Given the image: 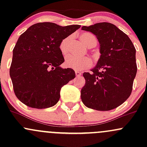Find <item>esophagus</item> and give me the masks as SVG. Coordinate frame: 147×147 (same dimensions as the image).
<instances>
[{"mask_svg": "<svg viewBox=\"0 0 147 147\" xmlns=\"http://www.w3.org/2000/svg\"><path fill=\"white\" fill-rule=\"evenodd\" d=\"M75 75L76 77H79V76L82 75V72L79 71V70H75Z\"/></svg>", "mask_w": 147, "mask_h": 147, "instance_id": "esophagus-1", "label": "esophagus"}]
</instances>
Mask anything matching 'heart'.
<instances>
[{
    "label": "heart",
    "mask_w": 147,
    "mask_h": 147,
    "mask_svg": "<svg viewBox=\"0 0 147 147\" xmlns=\"http://www.w3.org/2000/svg\"><path fill=\"white\" fill-rule=\"evenodd\" d=\"M80 39L83 43L88 48H91L93 45H96L97 41H96L95 36L90 33L84 32L81 34ZM70 41V38H65L61 42L59 45V49L63 55H66L68 52V43ZM92 61L90 57H76L73 55H68L65 58V65L68 68L76 69V70H82V69L88 68L92 65Z\"/></svg>",
    "instance_id": "obj_1"
}]
</instances>
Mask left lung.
<instances>
[{
	"label": "left lung",
	"instance_id": "left-lung-1",
	"mask_svg": "<svg viewBox=\"0 0 147 147\" xmlns=\"http://www.w3.org/2000/svg\"><path fill=\"white\" fill-rule=\"evenodd\" d=\"M99 43L101 55L91 72H84L81 98L86 106L97 111L115 109L129 97L137 73L136 50L129 37L110 23L83 26Z\"/></svg>",
	"mask_w": 147,
	"mask_h": 147
}]
</instances>
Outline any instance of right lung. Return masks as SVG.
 <instances>
[{
	"label": "right lung",
	"mask_w": 147,
	"mask_h": 147,
	"mask_svg": "<svg viewBox=\"0 0 147 147\" xmlns=\"http://www.w3.org/2000/svg\"><path fill=\"white\" fill-rule=\"evenodd\" d=\"M80 27L38 23L19 36L13 50L9 75L21 102L42 109L59 102L61 88L75 77L72 68L60 66L64 62L60 43Z\"/></svg>",
	"instance_id": "add662e5"
}]
</instances>
